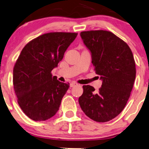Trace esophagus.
Instances as JSON below:
<instances>
[{
	"label": "esophagus",
	"mask_w": 149,
	"mask_h": 149,
	"mask_svg": "<svg viewBox=\"0 0 149 149\" xmlns=\"http://www.w3.org/2000/svg\"><path fill=\"white\" fill-rule=\"evenodd\" d=\"M77 85H78V84H77V83H71L70 85V87H74V86H77Z\"/></svg>",
	"instance_id": "34e87169"
}]
</instances>
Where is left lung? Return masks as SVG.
<instances>
[{"instance_id": "8db88e82", "label": "left lung", "mask_w": 149, "mask_h": 149, "mask_svg": "<svg viewBox=\"0 0 149 149\" xmlns=\"http://www.w3.org/2000/svg\"><path fill=\"white\" fill-rule=\"evenodd\" d=\"M80 35L102 84L97 91L90 85H83L79 105L93 121H111L125 108L133 88L136 78L133 54L127 43L111 32L91 30L81 32Z\"/></svg>"}]
</instances>
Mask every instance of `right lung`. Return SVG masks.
I'll return each instance as SVG.
<instances>
[{"instance_id": "add662e5", "label": "right lung", "mask_w": 149, "mask_h": 149, "mask_svg": "<svg viewBox=\"0 0 149 149\" xmlns=\"http://www.w3.org/2000/svg\"><path fill=\"white\" fill-rule=\"evenodd\" d=\"M77 33L50 32L28 42L13 68V82L20 108L30 119L45 121L56 115L70 84L51 72L58 67Z\"/></svg>"}]
</instances>
